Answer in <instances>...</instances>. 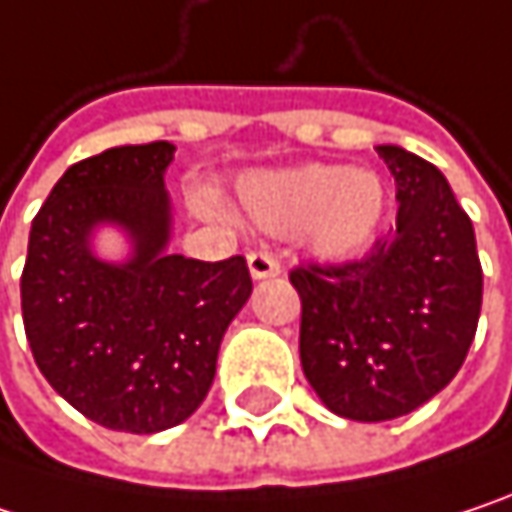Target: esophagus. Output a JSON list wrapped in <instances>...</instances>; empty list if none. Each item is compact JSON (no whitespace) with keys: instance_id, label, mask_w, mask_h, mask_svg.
Segmentation results:
<instances>
[{"instance_id":"esophagus-1","label":"esophagus","mask_w":512,"mask_h":512,"mask_svg":"<svg viewBox=\"0 0 512 512\" xmlns=\"http://www.w3.org/2000/svg\"><path fill=\"white\" fill-rule=\"evenodd\" d=\"M249 272H252V278H275L281 272V263L272 252L257 249V252H249Z\"/></svg>"}]
</instances>
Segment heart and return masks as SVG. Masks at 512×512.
I'll use <instances>...</instances> for the list:
<instances>
[{"label": "heart", "mask_w": 512, "mask_h": 512, "mask_svg": "<svg viewBox=\"0 0 512 512\" xmlns=\"http://www.w3.org/2000/svg\"><path fill=\"white\" fill-rule=\"evenodd\" d=\"M204 213H222L213 198L198 201ZM246 216L272 234H296L320 257H350L376 237L388 189L376 171L308 162L281 171L249 174L240 183Z\"/></svg>", "instance_id": "b5f03b06"}]
</instances>
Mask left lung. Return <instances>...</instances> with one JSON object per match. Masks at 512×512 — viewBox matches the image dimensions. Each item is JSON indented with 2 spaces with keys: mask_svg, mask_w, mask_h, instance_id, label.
I'll use <instances>...</instances> for the list:
<instances>
[{
  "mask_svg": "<svg viewBox=\"0 0 512 512\" xmlns=\"http://www.w3.org/2000/svg\"><path fill=\"white\" fill-rule=\"evenodd\" d=\"M376 154L397 183V228L361 260L290 269L305 379L367 424L415 412L457 376L483 299L474 228L445 174L397 145Z\"/></svg>",
  "mask_w": 512,
  "mask_h": 512,
  "instance_id": "1",
  "label": "left lung"
}]
</instances>
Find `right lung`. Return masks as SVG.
<instances>
[{"label":"right lung","instance_id":"right-lung-1","mask_svg":"<svg viewBox=\"0 0 512 512\" xmlns=\"http://www.w3.org/2000/svg\"><path fill=\"white\" fill-rule=\"evenodd\" d=\"M171 142L124 145L70 165L29 231L23 326L41 373L85 418L159 433L207 397L228 323L252 296L246 257L168 255ZM121 224L127 264L90 255L94 224Z\"/></svg>","mask_w":512,"mask_h":512}]
</instances>
